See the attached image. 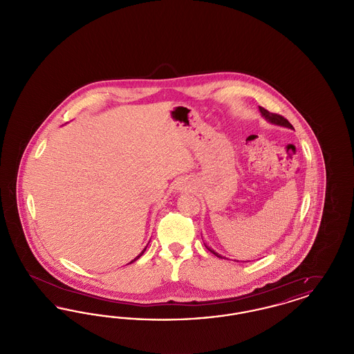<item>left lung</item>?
I'll list each match as a JSON object with an SVG mask.
<instances>
[{
	"mask_svg": "<svg viewBox=\"0 0 354 354\" xmlns=\"http://www.w3.org/2000/svg\"><path fill=\"white\" fill-rule=\"evenodd\" d=\"M259 110H260V113H261V117L266 119L267 122H270L272 124H276V126H281V127H286V129H290V130H295L293 129V126L286 120L284 117H281V115H279V114H273V113H270L268 110H266L264 107H260L259 106ZM205 245V248L209 251V252L214 253L215 256H218L220 259H225V257H223L221 254H219L218 252H215L211 247H208L207 244H204Z\"/></svg>",
	"mask_w": 354,
	"mask_h": 354,
	"instance_id": "left-lung-1",
	"label": "left lung"
}]
</instances>
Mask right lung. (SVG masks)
<instances>
[{
  "label": "right lung",
  "mask_w": 354,
  "mask_h": 354,
  "mask_svg": "<svg viewBox=\"0 0 354 354\" xmlns=\"http://www.w3.org/2000/svg\"><path fill=\"white\" fill-rule=\"evenodd\" d=\"M149 243H150V241H149ZM147 245H149V244H147ZM147 245H146V247H145V250H143V251H142V252L139 253V254H138V256H136V257H135L134 260H131V261H130V263H129V264H131V263H134L135 260H138V259H139V257H140V256H142V254H143V253H145V251H146V248H147Z\"/></svg>",
  "instance_id": "1"
}]
</instances>
